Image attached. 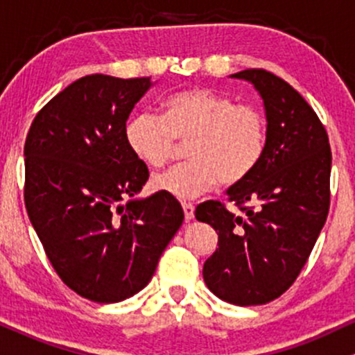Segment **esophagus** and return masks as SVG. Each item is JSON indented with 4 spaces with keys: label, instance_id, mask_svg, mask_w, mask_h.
Instances as JSON below:
<instances>
[{
    "label": "esophagus",
    "instance_id": "esophagus-1",
    "mask_svg": "<svg viewBox=\"0 0 355 355\" xmlns=\"http://www.w3.org/2000/svg\"><path fill=\"white\" fill-rule=\"evenodd\" d=\"M182 207H183V214H185V220L187 222H190L195 215V207L191 205V203H182Z\"/></svg>",
    "mask_w": 355,
    "mask_h": 355
}]
</instances>
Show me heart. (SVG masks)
Listing matches in <instances>:
<instances>
[{"label":"heart","instance_id":"obj_1","mask_svg":"<svg viewBox=\"0 0 355 355\" xmlns=\"http://www.w3.org/2000/svg\"><path fill=\"white\" fill-rule=\"evenodd\" d=\"M128 150L150 168H160L187 145V164L153 178L155 190L177 198H195L220 182L247 180L263 160L268 128L263 113L239 105L232 96L207 88L182 89L162 101V115L138 112L125 125Z\"/></svg>","mask_w":355,"mask_h":355}]
</instances>
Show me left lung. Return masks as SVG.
Wrapping results in <instances>:
<instances>
[{
  "label": "left lung",
  "instance_id": "obj_1",
  "mask_svg": "<svg viewBox=\"0 0 355 355\" xmlns=\"http://www.w3.org/2000/svg\"><path fill=\"white\" fill-rule=\"evenodd\" d=\"M232 78L262 96L267 150L255 172L227 190L239 211L217 200L195 210L218 234L203 280L225 302L262 305L295 282L315 245L331 205L332 153L319 116L287 81L257 68Z\"/></svg>",
  "mask_w": 355,
  "mask_h": 355
}]
</instances>
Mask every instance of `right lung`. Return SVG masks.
<instances>
[{"mask_svg": "<svg viewBox=\"0 0 355 355\" xmlns=\"http://www.w3.org/2000/svg\"><path fill=\"white\" fill-rule=\"evenodd\" d=\"M152 85L83 76L40 110L24 144L28 217L60 279L93 302L140 292L183 222L170 195L137 198L150 173L123 132Z\"/></svg>", "mask_w": 355, "mask_h": 355, "instance_id": "right-lung-1", "label": "right lung"}]
</instances>
